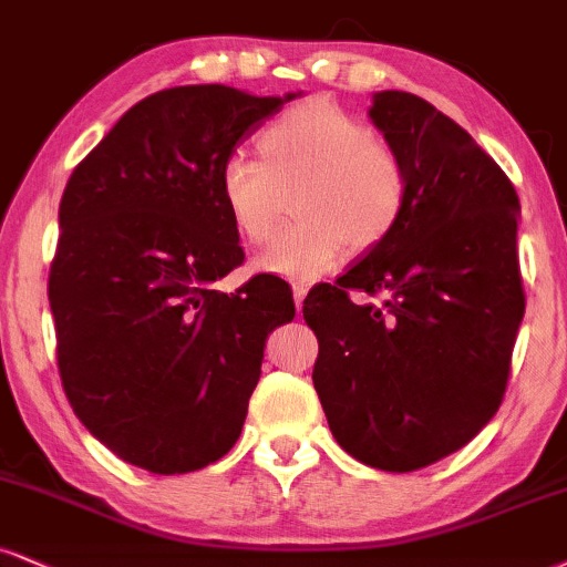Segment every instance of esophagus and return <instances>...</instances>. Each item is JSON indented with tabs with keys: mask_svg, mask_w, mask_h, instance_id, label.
Wrapping results in <instances>:
<instances>
[{
	"mask_svg": "<svg viewBox=\"0 0 567 567\" xmlns=\"http://www.w3.org/2000/svg\"><path fill=\"white\" fill-rule=\"evenodd\" d=\"M305 297H307V286H295V305H297V310H302V302H305Z\"/></svg>",
	"mask_w": 567,
	"mask_h": 567,
	"instance_id": "obj_1",
	"label": "esophagus"
}]
</instances>
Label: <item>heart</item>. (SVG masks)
<instances>
[{
    "label": "heart",
    "instance_id": "1",
    "mask_svg": "<svg viewBox=\"0 0 567 567\" xmlns=\"http://www.w3.org/2000/svg\"><path fill=\"white\" fill-rule=\"evenodd\" d=\"M262 159L230 155L218 194L241 239L268 244L281 226L286 194L297 192L289 228L260 257V268L289 281H316L368 251L400 226L410 197L400 152L339 104L310 100L272 121L257 138Z\"/></svg>",
    "mask_w": 567,
    "mask_h": 567
}]
</instances>
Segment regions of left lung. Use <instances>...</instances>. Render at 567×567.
<instances>
[{"label": "left lung", "mask_w": 567, "mask_h": 567, "mask_svg": "<svg viewBox=\"0 0 567 567\" xmlns=\"http://www.w3.org/2000/svg\"><path fill=\"white\" fill-rule=\"evenodd\" d=\"M370 121L404 159L408 207L302 312L333 439L360 463L410 473L471 442L505 396L526 310L520 202L473 136L421 96L379 91ZM349 290L384 302L354 306Z\"/></svg>", "instance_id": "left-lung-1"}]
</instances>
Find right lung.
Here are the masks:
<instances>
[{
    "instance_id": "right-lung-1",
    "label": "right lung",
    "mask_w": 567,
    "mask_h": 567,
    "mask_svg": "<svg viewBox=\"0 0 567 567\" xmlns=\"http://www.w3.org/2000/svg\"><path fill=\"white\" fill-rule=\"evenodd\" d=\"M286 96L199 83L146 96L75 165L49 268L62 389L125 463L199 471L239 439L265 339L295 320L289 284L249 278L218 194L236 144Z\"/></svg>"
}]
</instances>
